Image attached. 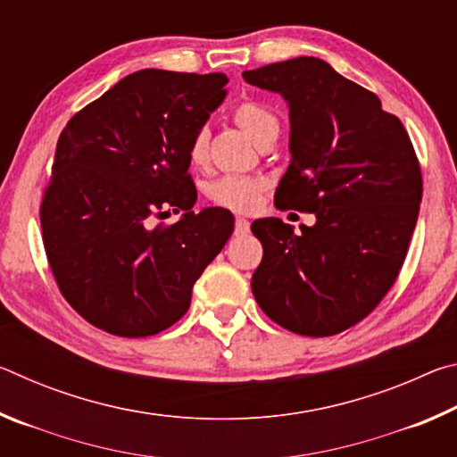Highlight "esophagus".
Instances as JSON below:
<instances>
[{
	"instance_id": "34e87169",
	"label": "esophagus",
	"mask_w": 457,
	"mask_h": 457,
	"mask_svg": "<svg viewBox=\"0 0 457 457\" xmlns=\"http://www.w3.org/2000/svg\"><path fill=\"white\" fill-rule=\"evenodd\" d=\"M250 231V221L245 218H236V236H245Z\"/></svg>"
}]
</instances>
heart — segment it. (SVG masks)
<instances>
[{"label":"heart","mask_w":457,"mask_h":457,"mask_svg":"<svg viewBox=\"0 0 457 457\" xmlns=\"http://www.w3.org/2000/svg\"><path fill=\"white\" fill-rule=\"evenodd\" d=\"M234 120L256 145L272 141V138L276 141L278 133H280V120H278L276 114L266 104L256 103V100H245V103L239 104L234 111ZM207 145H210V130H207V127H199L191 135L187 146V154L193 165L205 163ZM260 191L262 183L258 179L239 175H223L210 183L207 195L215 204L231 207V210H252L258 204Z\"/></svg>","instance_id":"b5f03b06"}]
</instances>
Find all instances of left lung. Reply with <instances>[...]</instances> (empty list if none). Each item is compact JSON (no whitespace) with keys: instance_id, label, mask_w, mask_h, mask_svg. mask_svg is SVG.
<instances>
[{"instance_id":"1","label":"left lung","mask_w":457,"mask_h":457,"mask_svg":"<svg viewBox=\"0 0 457 457\" xmlns=\"http://www.w3.org/2000/svg\"><path fill=\"white\" fill-rule=\"evenodd\" d=\"M242 76L290 111V165L276 205L316 218L300 236L278 218L252 223L264 247L253 298L286 330L337 335L381 303L403 266L423 193L413 145L373 92L320 58Z\"/></svg>"}]
</instances>
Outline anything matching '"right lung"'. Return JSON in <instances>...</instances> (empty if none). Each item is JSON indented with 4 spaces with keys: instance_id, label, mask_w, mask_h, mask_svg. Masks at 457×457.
<instances>
[{
    "instance_id": "obj_1",
    "label": "right lung",
    "mask_w": 457,
    "mask_h": 457,
    "mask_svg": "<svg viewBox=\"0 0 457 457\" xmlns=\"http://www.w3.org/2000/svg\"><path fill=\"white\" fill-rule=\"evenodd\" d=\"M226 84L220 72L146 68L62 130L40 210L46 256L68 304L111 335L151 337L179 320L234 231L223 207L193 212L187 154ZM171 206L180 221L154 224Z\"/></svg>"
}]
</instances>
